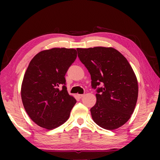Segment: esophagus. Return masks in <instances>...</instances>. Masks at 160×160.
Wrapping results in <instances>:
<instances>
[{"mask_svg":"<svg viewBox=\"0 0 160 160\" xmlns=\"http://www.w3.org/2000/svg\"><path fill=\"white\" fill-rule=\"evenodd\" d=\"M85 95V94H78V97H79V98H82V97H83Z\"/></svg>","mask_w":160,"mask_h":160,"instance_id":"34e87169","label":"esophagus"}]
</instances>
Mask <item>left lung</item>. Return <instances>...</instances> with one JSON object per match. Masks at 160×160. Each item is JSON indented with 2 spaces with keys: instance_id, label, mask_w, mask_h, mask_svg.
Listing matches in <instances>:
<instances>
[{
  "instance_id": "left-lung-1",
  "label": "left lung",
  "mask_w": 160,
  "mask_h": 160,
  "mask_svg": "<svg viewBox=\"0 0 160 160\" xmlns=\"http://www.w3.org/2000/svg\"><path fill=\"white\" fill-rule=\"evenodd\" d=\"M78 55L91 75L97 102L91 108L93 121L107 130L124 125L134 112L138 96L137 78L127 59L112 47L78 48Z\"/></svg>"
}]
</instances>
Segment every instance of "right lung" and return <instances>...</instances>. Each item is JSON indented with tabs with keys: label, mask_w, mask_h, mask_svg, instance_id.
Listing matches in <instances>:
<instances>
[{
	"label": "right lung",
	"mask_w": 160,
	"mask_h": 160,
	"mask_svg": "<svg viewBox=\"0 0 160 160\" xmlns=\"http://www.w3.org/2000/svg\"><path fill=\"white\" fill-rule=\"evenodd\" d=\"M76 58L74 48H53L40 51L29 63L21 97L27 113L39 126L52 130L69 118L76 99L68 92L65 75Z\"/></svg>",
	"instance_id": "add662e5"
}]
</instances>
